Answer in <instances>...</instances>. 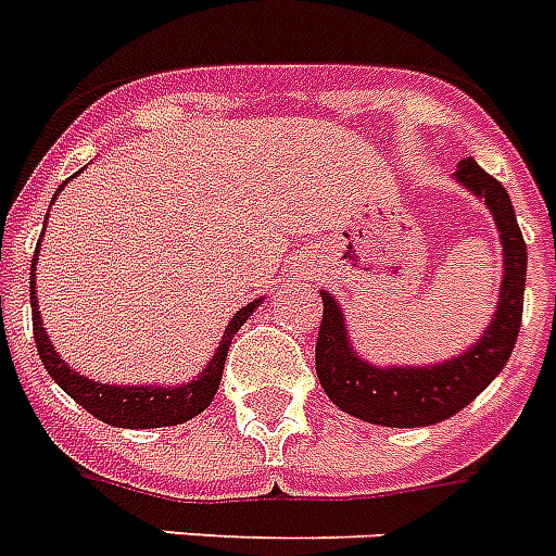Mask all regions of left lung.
Here are the masks:
<instances>
[{
  "mask_svg": "<svg viewBox=\"0 0 556 556\" xmlns=\"http://www.w3.org/2000/svg\"><path fill=\"white\" fill-rule=\"evenodd\" d=\"M456 178L479 199L500 227L505 251V279H502L500 305L491 326L470 352L444 361L439 366H404V369H378L352 352L343 314L329 294H323V320L317 334V378L326 395L361 421L378 427H427L439 424L458 409H465L488 383L508 364L522 323L526 300L528 248L514 216L508 190L488 176L473 159L458 164Z\"/></svg>",
  "mask_w": 556,
  "mask_h": 556,
  "instance_id": "1",
  "label": "left lung"
}]
</instances>
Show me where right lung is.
<instances>
[{"mask_svg": "<svg viewBox=\"0 0 556 556\" xmlns=\"http://www.w3.org/2000/svg\"><path fill=\"white\" fill-rule=\"evenodd\" d=\"M63 190V187H60ZM56 199V195H54ZM39 248L34 251V262H37ZM34 270V265H30ZM37 291H34V274H30V312H34V340H37L39 361L46 366V371L56 380V387L65 389L68 395L77 401V404L91 413L100 421L112 424V427H126V430H150V427H173V424H185L190 418H195L199 413H204L216 395L218 380H222V369H225L227 349H230V340L242 323L253 314V308L262 303H248L244 308L236 312V317L227 323L225 338H222V346L213 355L210 366L201 371L199 378L185 387L167 389V387H106V383H98V380H89L77 375L72 366L63 364V357L56 355L51 343H48V334L42 329V320H39L37 312Z\"/></svg>", "mask_w": 556, "mask_h": 556, "instance_id": "add662e5", "label": "right lung"}]
</instances>
